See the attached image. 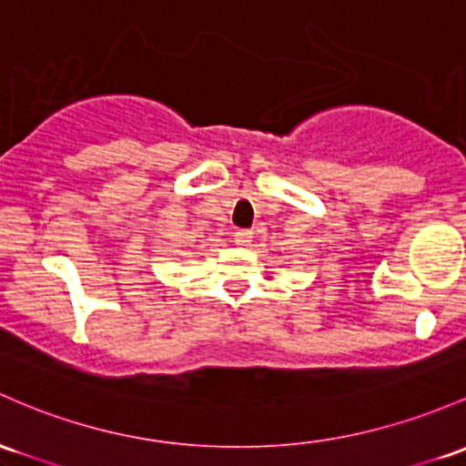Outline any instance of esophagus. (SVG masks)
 <instances>
[{
    "label": "esophagus",
    "mask_w": 466,
    "mask_h": 466,
    "mask_svg": "<svg viewBox=\"0 0 466 466\" xmlns=\"http://www.w3.org/2000/svg\"><path fill=\"white\" fill-rule=\"evenodd\" d=\"M232 238H234V243L237 245H249V241H252V232H249V229H237V232H232Z\"/></svg>",
    "instance_id": "obj_1"
}]
</instances>
